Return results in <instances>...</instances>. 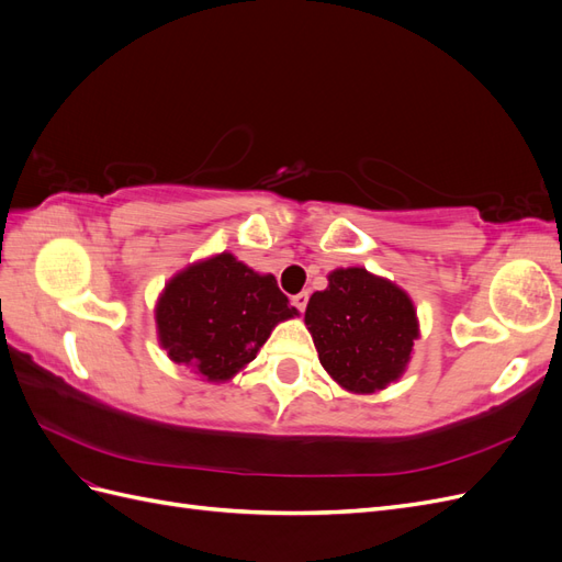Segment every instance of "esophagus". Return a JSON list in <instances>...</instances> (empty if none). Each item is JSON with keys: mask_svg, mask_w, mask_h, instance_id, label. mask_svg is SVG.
I'll return each instance as SVG.
<instances>
[{"mask_svg": "<svg viewBox=\"0 0 562 562\" xmlns=\"http://www.w3.org/2000/svg\"><path fill=\"white\" fill-rule=\"evenodd\" d=\"M291 302H293V307H295L297 312H304V310H307V302H310V293H307V291H302V293L293 295V297H291Z\"/></svg>", "mask_w": 562, "mask_h": 562, "instance_id": "1", "label": "esophagus"}]
</instances>
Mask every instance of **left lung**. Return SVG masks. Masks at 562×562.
Masks as SVG:
<instances>
[{"label":"left lung","instance_id":"8db88e82","mask_svg":"<svg viewBox=\"0 0 562 562\" xmlns=\"http://www.w3.org/2000/svg\"><path fill=\"white\" fill-rule=\"evenodd\" d=\"M310 297L307 321L321 366L356 394L401 378L417 339V316L401 288L361 267L335 269Z\"/></svg>","mask_w":562,"mask_h":562}]
</instances>
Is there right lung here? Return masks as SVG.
<instances>
[{
    "label": "right lung",
    "instance_id": "1",
    "mask_svg": "<svg viewBox=\"0 0 562 562\" xmlns=\"http://www.w3.org/2000/svg\"><path fill=\"white\" fill-rule=\"evenodd\" d=\"M295 307L271 274H255L229 252L180 271L157 307L159 342L171 361L209 382L229 380Z\"/></svg>",
    "mask_w": 562,
    "mask_h": 562
}]
</instances>
